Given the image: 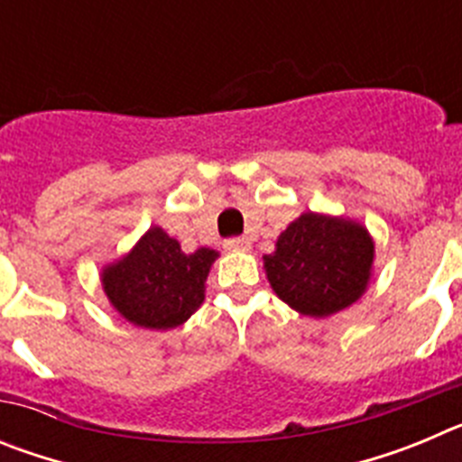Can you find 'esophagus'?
<instances>
[{"label": "esophagus", "instance_id": "obj_1", "mask_svg": "<svg viewBox=\"0 0 462 462\" xmlns=\"http://www.w3.org/2000/svg\"><path fill=\"white\" fill-rule=\"evenodd\" d=\"M224 247H226L228 252H247L252 247L250 238H228L224 240Z\"/></svg>", "mask_w": 462, "mask_h": 462}]
</instances>
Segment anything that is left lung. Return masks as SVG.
Returning a JSON list of instances; mask_svg holds the SVG:
<instances>
[{
    "label": "left lung",
    "mask_w": 462,
    "mask_h": 462,
    "mask_svg": "<svg viewBox=\"0 0 462 462\" xmlns=\"http://www.w3.org/2000/svg\"><path fill=\"white\" fill-rule=\"evenodd\" d=\"M368 228L346 217L303 212L263 256L273 291L305 317H330L356 303L373 275Z\"/></svg>",
    "instance_id": "8db88e82"
}]
</instances>
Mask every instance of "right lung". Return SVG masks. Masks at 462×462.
<instances>
[{"mask_svg":"<svg viewBox=\"0 0 462 462\" xmlns=\"http://www.w3.org/2000/svg\"><path fill=\"white\" fill-rule=\"evenodd\" d=\"M217 252L185 254L162 226H150L134 250L101 271L110 305L129 324L169 330L182 326L206 298V280Z\"/></svg>","mask_w":462,"mask_h":462,"instance_id":"add662e5","label":"right lung"}]
</instances>
